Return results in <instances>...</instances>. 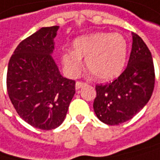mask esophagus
<instances>
[{
    "label": "esophagus",
    "mask_w": 160,
    "mask_h": 160,
    "mask_svg": "<svg viewBox=\"0 0 160 160\" xmlns=\"http://www.w3.org/2000/svg\"><path fill=\"white\" fill-rule=\"evenodd\" d=\"M86 83L82 82V81H77L76 82V90H80L81 87H83Z\"/></svg>",
    "instance_id": "1"
}]
</instances>
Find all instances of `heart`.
<instances>
[{"mask_svg": "<svg viewBox=\"0 0 160 160\" xmlns=\"http://www.w3.org/2000/svg\"><path fill=\"white\" fill-rule=\"evenodd\" d=\"M73 50L62 54L66 72L75 77L86 58V66L97 80H110L123 71L127 57V42L119 33L98 32L78 37L73 42Z\"/></svg>", "mask_w": 160, "mask_h": 160, "instance_id": "b5f03b06", "label": "heart"}]
</instances>
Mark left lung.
<instances>
[{
    "instance_id": "obj_1",
    "label": "left lung",
    "mask_w": 160,
    "mask_h": 160,
    "mask_svg": "<svg viewBox=\"0 0 160 160\" xmlns=\"http://www.w3.org/2000/svg\"><path fill=\"white\" fill-rule=\"evenodd\" d=\"M155 68L151 52L138 35L128 64L112 82L96 85L93 109L99 120L117 125L132 119L148 103L154 91Z\"/></svg>"
}]
</instances>
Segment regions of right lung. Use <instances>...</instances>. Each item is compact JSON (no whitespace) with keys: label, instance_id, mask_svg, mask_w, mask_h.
<instances>
[{"label":"right lung","instance_id":"add662e5","mask_svg":"<svg viewBox=\"0 0 160 160\" xmlns=\"http://www.w3.org/2000/svg\"><path fill=\"white\" fill-rule=\"evenodd\" d=\"M58 29L42 27L23 39L8 64L7 92L14 109L23 121L41 130L63 123L75 94V80L63 78L51 57Z\"/></svg>","mask_w":160,"mask_h":160}]
</instances>
